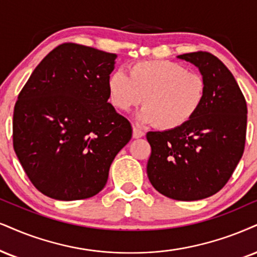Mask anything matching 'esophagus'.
I'll return each mask as SVG.
<instances>
[{"label": "esophagus", "mask_w": 257, "mask_h": 257, "mask_svg": "<svg viewBox=\"0 0 257 257\" xmlns=\"http://www.w3.org/2000/svg\"><path fill=\"white\" fill-rule=\"evenodd\" d=\"M132 136H134V138H142L144 136V132L134 126V128H132Z\"/></svg>", "instance_id": "1"}]
</instances>
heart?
<instances>
[{
	"instance_id": "1",
	"label": "heart",
	"mask_w": 257,
	"mask_h": 257,
	"mask_svg": "<svg viewBox=\"0 0 257 257\" xmlns=\"http://www.w3.org/2000/svg\"><path fill=\"white\" fill-rule=\"evenodd\" d=\"M107 93L114 108L122 112L143 100L138 121L173 130L188 122L201 107L205 81L177 63L143 61L130 65L127 75L113 71L107 78Z\"/></svg>"
}]
</instances>
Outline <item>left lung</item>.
<instances>
[{"mask_svg": "<svg viewBox=\"0 0 257 257\" xmlns=\"http://www.w3.org/2000/svg\"><path fill=\"white\" fill-rule=\"evenodd\" d=\"M176 58L191 63L205 81V96L195 115L177 128L150 131L147 173L161 194L182 201L219 192L242 158L246 103L229 69L208 52Z\"/></svg>", "mask_w": 257, "mask_h": 257, "instance_id": "left-lung-1", "label": "left lung"}]
</instances>
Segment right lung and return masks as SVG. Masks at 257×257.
<instances>
[{"label":"right lung","instance_id":"add662e5","mask_svg":"<svg viewBox=\"0 0 257 257\" xmlns=\"http://www.w3.org/2000/svg\"><path fill=\"white\" fill-rule=\"evenodd\" d=\"M115 53L78 44L52 50L19 94L13 144L25 173L49 198L71 201L106 186L132 127L108 102Z\"/></svg>","mask_w":257,"mask_h":257}]
</instances>
